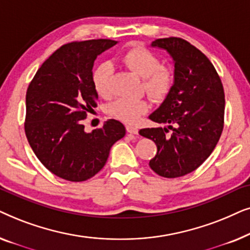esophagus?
I'll list each match as a JSON object with an SVG mask.
<instances>
[{"instance_id": "34e87169", "label": "esophagus", "mask_w": 250, "mask_h": 250, "mask_svg": "<svg viewBox=\"0 0 250 250\" xmlns=\"http://www.w3.org/2000/svg\"><path fill=\"white\" fill-rule=\"evenodd\" d=\"M126 131L131 133V134H138L139 133L138 127H135V126H132V125H126Z\"/></svg>"}]
</instances>
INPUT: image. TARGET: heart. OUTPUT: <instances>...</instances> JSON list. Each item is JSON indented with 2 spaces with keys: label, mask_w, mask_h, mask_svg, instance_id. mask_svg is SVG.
Masks as SVG:
<instances>
[{
  "label": "heart",
  "mask_w": 250,
  "mask_h": 250,
  "mask_svg": "<svg viewBox=\"0 0 250 250\" xmlns=\"http://www.w3.org/2000/svg\"><path fill=\"white\" fill-rule=\"evenodd\" d=\"M123 61L132 71L145 78V90L157 101L165 99L172 90L174 74L166 67H162V61L155 53L145 47H133L124 56ZM114 66L109 61L98 64L92 73V83L100 97L111 94V77ZM149 102L145 99H118L108 105V114L123 122L134 124L143 114L149 110Z\"/></svg>",
  "instance_id": "obj_1"
}]
</instances>
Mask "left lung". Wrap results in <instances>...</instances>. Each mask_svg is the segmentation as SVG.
I'll return each instance as SVG.
<instances>
[{
    "instance_id": "left-lung-1",
    "label": "left lung",
    "mask_w": 250,
    "mask_h": 250,
    "mask_svg": "<svg viewBox=\"0 0 250 250\" xmlns=\"http://www.w3.org/2000/svg\"><path fill=\"white\" fill-rule=\"evenodd\" d=\"M151 46L165 50L173 59L174 84L149 116L167 126L142 128L139 133L157 146V155L149 163L151 169L174 179L197 169L216 146L224 124V90L213 63L186 40L159 39ZM168 128L173 133L166 136Z\"/></svg>"
}]
</instances>
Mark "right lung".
Masks as SVG:
<instances>
[{
    "mask_svg": "<svg viewBox=\"0 0 250 250\" xmlns=\"http://www.w3.org/2000/svg\"><path fill=\"white\" fill-rule=\"evenodd\" d=\"M117 41L90 40L64 44L51 54L30 82L26 94L25 132L37 158L51 173L71 182L94 176L110 148L124 138L121 122L84 131L83 119L97 107L92 83L94 61Z\"/></svg>",
    "mask_w": 250,
    "mask_h": 250,
    "instance_id": "1",
    "label": "right lung"
}]
</instances>
